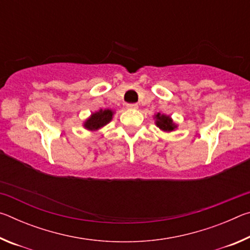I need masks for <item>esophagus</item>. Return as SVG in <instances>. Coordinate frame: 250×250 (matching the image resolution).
Returning a JSON list of instances; mask_svg holds the SVG:
<instances>
[{
  "mask_svg": "<svg viewBox=\"0 0 250 250\" xmlns=\"http://www.w3.org/2000/svg\"><path fill=\"white\" fill-rule=\"evenodd\" d=\"M126 108L130 110H135V109H138V104H126Z\"/></svg>",
  "mask_w": 250,
  "mask_h": 250,
  "instance_id": "34e87169",
  "label": "esophagus"
}]
</instances>
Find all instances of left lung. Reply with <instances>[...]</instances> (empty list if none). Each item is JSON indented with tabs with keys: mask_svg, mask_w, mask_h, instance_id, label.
<instances>
[{
	"mask_svg": "<svg viewBox=\"0 0 250 250\" xmlns=\"http://www.w3.org/2000/svg\"><path fill=\"white\" fill-rule=\"evenodd\" d=\"M155 119V125L160 130L164 131V132H171V131H174L177 128V125L174 124L172 118L167 115H164V113H156L154 115Z\"/></svg>",
	"mask_w": 250,
	"mask_h": 250,
	"instance_id": "left-lung-1",
	"label": "left lung"
}]
</instances>
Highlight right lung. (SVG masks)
I'll use <instances>...</instances> for the list:
<instances>
[{"label": "right lung", "mask_w": 250, "mask_h": 250, "mask_svg": "<svg viewBox=\"0 0 250 250\" xmlns=\"http://www.w3.org/2000/svg\"><path fill=\"white\" fill-rule=\"evenodd\" d=\"M115 111L111 109H100L98 111L92 112L90 117L83 122V128L90 131H97L108 125L112 120Z\"/></svg>", "instance_id": "obj_1"}]
</instances>
